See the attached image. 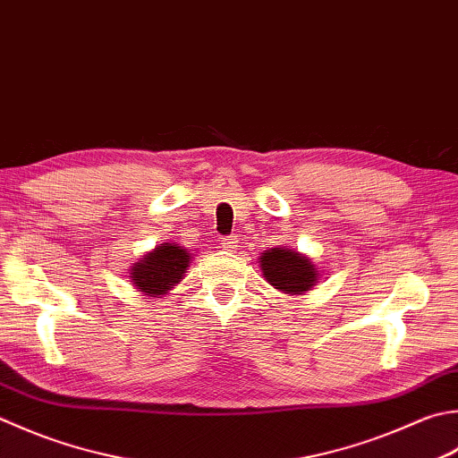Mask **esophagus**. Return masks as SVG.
Returning a JSON list of instances; mask_svg holds the SVG:
<instances>
[{"label":"esophagus","instance_id":"obj_1","mask_svg":"<svg viewBox=\"0 0 458 458\" xmlns=\"http://www.w3.org/2000/svg\"><path fill=\"white\" fill-rule=\"evenodd\" d=\"M238 246V238L236 236H226L220 240V248L222 250H228V252H232V250H236Z\"/></svg>","mask_w":458,"mask_h":458}]
</instances>
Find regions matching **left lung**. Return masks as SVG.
<instances>
[{
    "instance_id": "1",
    "label": "left lung",
    "mask_w": 458,
    "mask_h": 458,
    "mask_svg": "<svg viewBox=\"0 0 458 458\" xmlns=\"http://www.w3.org/2000/svg\"><path fill=\"white\" fill-rule=\"evenodd\" d=\"M258 259L264 280L274 285L277 292L301 295L310 292L313 285H318L319 267L311 262V258L298 252V250L277 246L264 250V254Z\"/></svg>"
}]
</instances>
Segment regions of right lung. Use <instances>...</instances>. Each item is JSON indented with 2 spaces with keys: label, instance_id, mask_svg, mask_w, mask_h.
Listing matches in <instances>:
<instances>
[{
  "label": "right lung",
  "instance_id": "add662e5",
  "mask_svg": "<svg viewBox=\"0 0 458 458\" xmlns=\"http://www.w3.org/2000/svg\"><path fill=\"white\" fill-rule=\"evenodd\" d=\"M191 259V250L174 242H163L131 266L129 280L134 290L145 293L147 298H163L182 282Z\"/></svg>",
  "mask_w": 458,
  "mask_h": 458
}]
</instances>
